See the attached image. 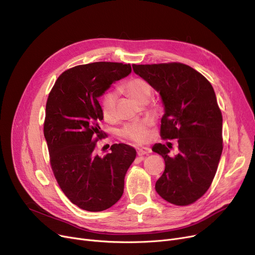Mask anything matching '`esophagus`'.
<instances>
[{
	"label": "esophagus",
	"instance_id": "34e87169",
	"mask_svg": "<svg viewBox=\"0 0 255 255\" xmlns=\"http://www.w3.org/2000/svg\"><path fill=\"white\" fill-rule=\"evenodd\" d=\"M151 153V150L149 148H142V149H139L137 151V155L138 156H145Z\"/></svg>",
	"mask_w": 255,
	"mask_h": 255
}]
</instances>
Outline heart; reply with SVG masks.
<instances>
[{
    "instance_id": "b5f03b06",
    "label": "heart",
    "mask_w": 255,
    "mask_h": 255,
    "mask_svg": "<svg viewBox=\"0 0 255 255\" xmlns=\"http://www.w3.org/2000/svg\"><path fill=\"white\" fill-rule=\"evenodd\" d=\"M123 89L129 95L139 103L149 101L152 95V87L145 79L140 77L131 78L123 85ZM117 94L115 92L106 93L101 100V112L106 121L116 119ZM121 136L138 143L145 142L150 136V123L133 122L126 124L120 131Z\"/></svg>"
}]
</instances>
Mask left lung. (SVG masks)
<instances>
[{
	"mask_svg": "<svg viewBox=\"0 0 255 255\" xmlns=\"http://www.w3.org/2000/svg\"><path fill=\"white\" fill-rule=\"evenodd\" d=\"M132 68L161 96L160 135L177 138L179 143L175 156L165 144L153 145L152 151L165 162L155 189L170 204L190 205L210 188L223 149L222 115L215 92L204 75L182 63L133 64Z\"/></svg>",
	"mask_w": 255,
	"mask_h": 255,
	"instance_id": "1",
	"label": "left lung"
}]
</instances>
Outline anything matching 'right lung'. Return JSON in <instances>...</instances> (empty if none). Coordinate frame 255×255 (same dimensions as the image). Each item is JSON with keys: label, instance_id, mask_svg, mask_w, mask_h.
Returning a JSON list of instances; mask_svg holds the SVG:
<instances>
[{"label": "right lung", "instance_id": "right-lung-1", "mask_svg": "<svg viewBox=\"0 0 255 255\" xmlns=\"http://www.w3.org/2000/svg\"><path fill=\"white\" fill-rule=\"evenodd\" d=\"M131 72L130 64L96 62L63 72L46 102L44 137L53 175L65 195L78 208L100 212L123 195L125 175L136 151L115 143L103 157L95 153L105 133L98 98L113 83Z\"/></svg>", "mask_w": 255, "mask_h": 255}]
</instances>
